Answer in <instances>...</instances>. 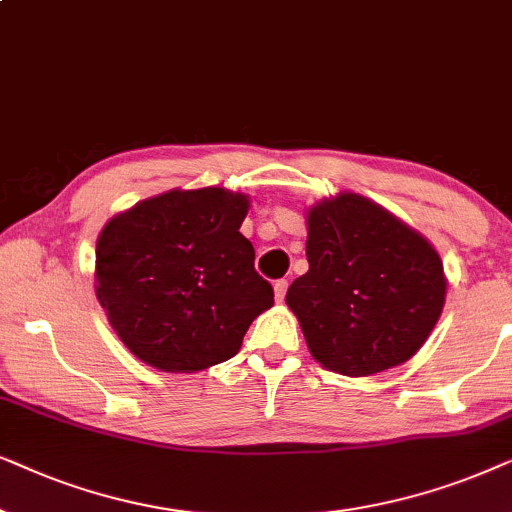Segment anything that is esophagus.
<instances>
[{
    "label": "esophagus",
    "instance_id": "obj_1",
    "mask_svg": "<svg viewBox=\"0 0 512 512\" xmlns=\"http://www.w3.org/2000/svg\"><path fill=\"white\" fill-rule=\"evenodd\" d=\"M285 290H288V281H276V283H274V297H276V302H283V299H285Z\"/></svg>",
    "mask_w": 512,
    "mask_h": 512
}]
</instances>
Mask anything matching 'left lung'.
<instances>
[{"instance_id":"1","label":"left lung","mask_w":512,"mask_h":512,"mask_svg":"<svg viewBox=\"0 0 512 512\" xmlns=\"http://www.w3.org/2000/svg\"><path fill=\"white\" fill-rule=\"evenodd\" d=\"M306 260L285 304L313 360L330 372L370 377L407 363L445 306L447 276L433 243L356 192L306 210Z\"/></svg>"}]
</instances>
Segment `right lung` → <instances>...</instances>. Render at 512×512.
I'll return each instance as SVG.
<instances>
[{
  "label": "right lung",
  "mask_w": 512,
  "mask_h": 512,
  "mask_svg": "<svg viewBox=\"0 0 512 512\" xmlns=\"http://www.w3.org/2000/svg\"><path fill=\"white\" fill-rule=\"evenodd\" d=\"M250 196L170 189L135 203L95 243V295L121 342L161 372L234 358L252 320L274 306L241 224Z\"/></svg>",
  "instance_id": "right-lung-1"
}]
</instances>
